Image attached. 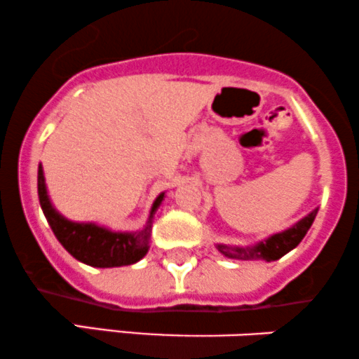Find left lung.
<instances>
[{
	"mask_svg": "<svg viewBox=\"0 0 359 359\" xmlns=\"http://www.w3.org/2000/svg\"><path fill=\"white\" fill-rule=\"evenodd\" d=\"M317 211L319 209L316 208L314 211L309 212L306 217H302V219L295 222L294 226H290L285 231L271 234L266 240L259 241L253 246H231L217 243L216 248L226 258L231 259H266V262H275V259L287 255L290 250H294L304 240L309 228H311L312 222L316 219Z\"/></svg>",
	"mask_w": 359,
	"mask_h": 359,
	"instance_id": "left-lung-1",
	"label": "left lung"
}]
</instances>
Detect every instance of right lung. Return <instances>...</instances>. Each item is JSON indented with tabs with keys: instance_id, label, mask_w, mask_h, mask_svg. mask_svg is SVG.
<instances>
[{
	"instance_id": "right-lung-1",
	"label": "right lung",
	"mask_w": 359,
	"mask_h": 359,
	"mask_svg": "<svg viewBox=\"0 0 359 359\" xmlns=\"http://www.w3.org/2000/svg\"><path fill=\"white\" fill-rule=\"evenodd\" d=\"M163 196L165 192H162L155 199L150 217L142 231L114 233L94 222H74L65 219L48 199L42 163L39 165V199L53 234L74 258L97 269L133 265L145 257L150 248L154 214L162 204Z\"/></svg>"
}]
</instances>
